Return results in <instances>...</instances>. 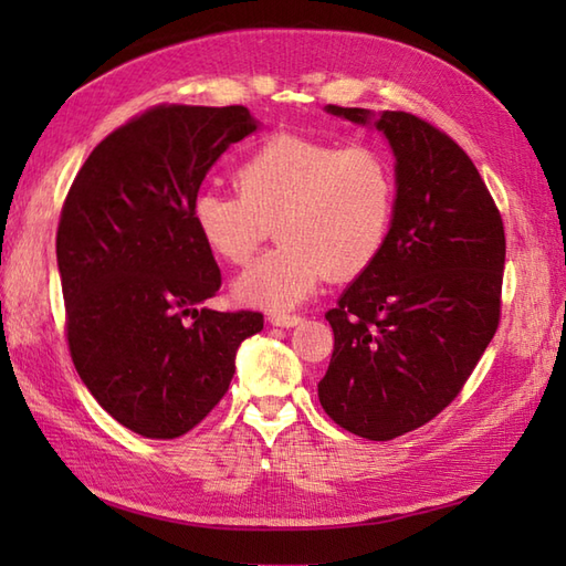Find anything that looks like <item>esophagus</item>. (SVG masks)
Wrapping results in <instances>:
<instances>
[{"instance_id":"34e87169","label":"esophagus","mask_w":566,"mask_h":566,"mask_svg":"<svg viewBox=\"0 0 566 566\" xmlns=\"http://www.w3.org/2000/svg\"><path fill=\"white\" fill-rule=\"evenodd\" d=\"M268 321L272 323V326H280V328H294V326H298V323H302L304 318H302V316H296V314H272Z\"/></svg>"}]
</instances>
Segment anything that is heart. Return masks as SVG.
Masks as SVG:
<instances>
[{
    "instance_id": "heart-1",
    "label": "heart",
    "mask_w": 566,
    "mask_h": 566,
    "mask_svg": "<svg viewBox=\"0 0 566 566\" xmlns=\"http://www.w3.org/2000/svg\"><path fill=\"white\" fill-rule=\"evenodd\" d=\"M235 191H199L191 223L213 258L245 264L262 240L280 245L233 282L238 302L286 311L335 282L367 272L387 245L396 172L377 146L276 134L235 167Z\"/></svg>"
}]
</instances>
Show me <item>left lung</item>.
Masks as SVG:
<instances>
[{"mask_svg":"<svg viewBox=\"0 0 566 566\" xmlns=\"http://www.w3.org/2000/svg\"><path fill=\"white\" fill-rule=\"evenodd\" d=\"M326 112L387 136L396 213L381 255L331 308L318 399L340 428L394 440L454 401L501 318L503 221L469 155L406 112Z\"/></svg>","mask_w":566,"mask_h":566,"instance_id":"left-lung-1","label":"left lung"}]
</instances>
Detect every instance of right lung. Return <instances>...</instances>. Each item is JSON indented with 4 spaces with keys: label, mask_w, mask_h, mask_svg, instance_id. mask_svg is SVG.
Listing matches in <instances>:
<instances>
[{
    "label": "right lung",
    "mask_w": 566,
    "mask_h": 566,
    "mask_svg": "<svg viewBox=\"0 0 566 566\" xmlns=\"http://www.w3.org/2000/svg\"><path fill=\"white\" fill-rule=\"evenodd\" d=\"M255 130L245 106H153L92 150L60 211L70 357L104 411L143 438L199 426L240 343L262 331L258 311L197 308L221 272L191 223L211 165Z\"/></svg>",
    "instance_id": "obj_1"
}]
</instances>
